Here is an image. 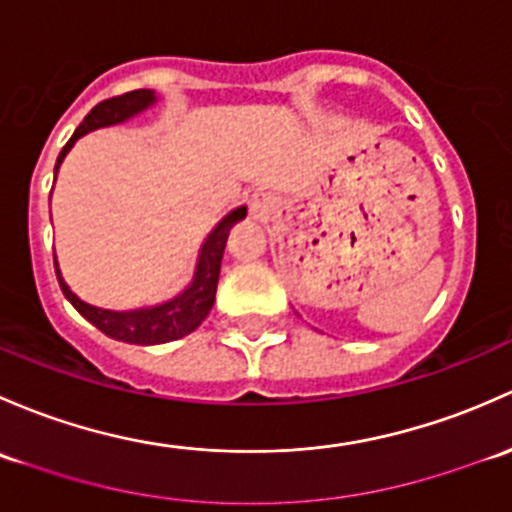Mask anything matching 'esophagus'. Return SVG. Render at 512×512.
<instances>
[{
  "label": "esophagus",
  "instance_id": "esophagus-1",
  "mask_svg": "<svg viewBox=\"0 0 512 512\" xmlns=\"http://www.w3.org/2000/svg\"><path fill=\"white\" fill-rule=\"evenodd\" d=\"M249 209L256 219H268L273 214V209H276V202H273L271 194L256 192L254 197L249 199Z\"/></svg>",
  "mask_w": 512,
  "mask_h": 512
}]
</instances>
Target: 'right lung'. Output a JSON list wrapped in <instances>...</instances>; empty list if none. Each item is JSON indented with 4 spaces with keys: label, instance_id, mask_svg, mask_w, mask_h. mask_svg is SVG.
Here are the masks:
<instances>
[{
    "label": "right lung",
    "instance_id": "right-lung-1",
    "mask_svg": "<svg viewBox=\"0 0 512 512\" xmlns=\"http://www.w3.org/2000/svg\"><path fill=\"white\" fill-rule=\"evenodd\" d=\"M155 93L140 88V91L123 93V96H115L98 103L91 113L83 118V123L78 125L76 133L71 135V140L63 145L59 160H56V170L59 172L63 157L68 155V150L73 147V142L83 138L91 130L105 128V125L123 123V120L133 118V115L142 113L145 108H150L155 103ZM246 217V207L234 209L231 214H226L219 221L217 229L207 236L202 251H199L197 271H194L192 283L184 288V293H179L177 298L167 300V303L155 305V308H140V310H128V313H115V310H103L96 305H88L78 298L71 288L66 286V281L61 278L59 266H56V276H59V286L63 295L71 300L73 308L93 323L100 333H105L113 340L130 342V345H160V342L179 340V337L189 335L192 330H197L202 325V320L207 318L209 310L214 305V295H217V283H219V271H221V256H224L226 239H229V231L236 221Z\"/></svg>",
    "mask_w": 512,
    "mask_h": 512
}]
</instances>
